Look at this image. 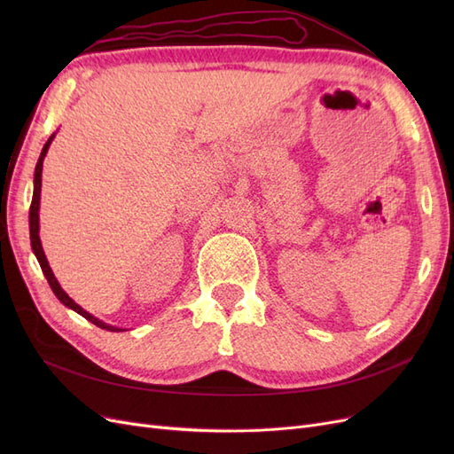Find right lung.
Masks as SVG:
<instances>
[{
  "label": "right lung",
  "mask_w": 454,
  "mask_h": 454,
  "mask_svg": "<svg viewBox=\"0 0 454 454\" xmlns=\"http://www.w3.org/2000/svg\"><path fill=\"white\" fill-rule=\"evenodd\" d=\"M52 136H54V134H52ZM52 136H51V138L47 140V144L43 145V151H41L39 160H37V164H35V174H34V197H32V204H30V240H32V250H34V254H35V257H37V261H39L41 270H43L45 278H47V282H49V286H51V290L54 292V295H57V297L62 301V303H64L66 307H70L72 310H75L77 314L83 316V318H87V320H89V322H92L94 325H98V327H102V329H109V332H121L119 327L107 325V324L100 322L98 318H94L92 314H89L87 310L81 309L77 303H74V299H72V297H67V294H66V292L62 290V287H60L59 280L54 278V274H52V270H51V267H49V263H47V257H45V254H43V248H41V240H39V193H41V170H43V159H45V155H47V149H49V145H51Z\"/></svg>",
  "instance_id": "right-lung-1"
}]
</instances>
